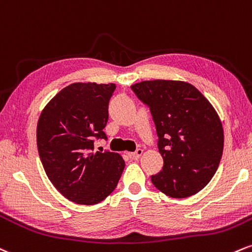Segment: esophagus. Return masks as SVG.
Here are the masks:
<instances>
[{"label": "esophagus", "mask_w": 252, "mask_h": 252, "mask_svg": "<svg viewBox=\"0 0 252 252\" xmlns=\"http://www.w3.org/2000/svg\"><path fill=\"white\" fill-rule=\"evenodd\" d=\"M141 155H143V150H137L135 152L133 153H129V158L131 159H134V160H137V159H139L141 157Z\"/></svg>", "instance_id": "obj_1"}]
</instances>
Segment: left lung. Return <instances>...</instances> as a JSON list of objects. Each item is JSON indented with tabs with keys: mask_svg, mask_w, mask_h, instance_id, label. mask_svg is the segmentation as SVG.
<instances>
[{
	"mask_svg": "<svg viewBox=\"0 0 252 252\" xmlns=\"http://www.w3.org/2000/svg\"><path fill=\"white\" fill-rule=\"evenodd\" d=\"M150 107L164 166L151 177L153 185L172 198L196 194L220 165L224 132L214 106L194 86L174 80H151L131 86Z\"/></svg>",
	"mask_w": 252,
	"mask_h": 252,
	"instance_id": "1",
	"label": "left lung"
}]
</instances>
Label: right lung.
Instances as JSON below:
<instances>
[{
    "instance_id": "obj_1",
    "label": "right lung",
    "mask_w": 252,
    "mask_h": 252,
    "mask_svg": "<svg viewBox=\"0 0 252 252\" xmlns=\"http://www.w3.org/2000/svg\"><path fill=\"white\" fill-rule=\"evenodd\" d=\"M114 90V84L75 82L59 92L38 118L41 162L52 184L70 202H102L125 168L119 153L94 152V138L107 139L103 128Z\"/></svg>"
}]
</instances>
